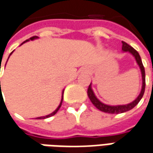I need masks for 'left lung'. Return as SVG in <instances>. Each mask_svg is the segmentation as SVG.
<instances>
[{
    "mask_svg": "<svg viewBox=\"0 0 153 153\" xmlns=\"http://www.w3.org/2000/svg\"><path fill=\"white\" fill-rule=\"evenodd\" d=\"M122 50L125 51V52H129L131 53V54L133 55L135 57V59L137 62L139 67L141 68V71H142V91L140 94L138 95V97L133 102L130 103L128 105H116V106H113V105H105V104H103L102 102H100L99 100L98 99L95 97L93 90L91 89V84L89 85V88H88V91H87V94H88V96L90 98V101L92 102V104L94 105V106L96 107L98 110L101 111L103 112H105V113H110V114H119V113H123V112L128 111L130 110H131L132 108L136 106L137 105L139 101L142 100V96L144 94V92H145V87H146V76H145V68H144V66L142 64V59H141V57L138 53V52L136 49H134L131 46H130L129 44H127L126 42L122 41Z\"/></svg>",
    "mask_w": 153,
    "mask_h": 153,
    "instance_id": "left-lung-1",
    "label": "left lung"
}]
</instances>
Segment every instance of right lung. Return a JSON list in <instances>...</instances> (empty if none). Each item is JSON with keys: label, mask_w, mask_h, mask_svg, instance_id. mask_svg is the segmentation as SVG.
<instances>
[{"label": "right lung", "mask_w": 153, "mask_h": 153, "mask_svg": "<svg viewBox=\"0 0 153 153\" xmlns=\"http://www.w3.org/2000/svg\"><path fill=\"white\" fill-rule=\"evenodd\" d=\"M37 36H33V37H30V38H29V39H27V40H26V41L23 42H22V44H23L24 42H26L29 41V40H33V39H35V38H37ZM11 53H12V52H11ZM11 54H10V55H11ZM0 87H1V82H0ZM63 96H62V100H61V102H60V105H59V107H58V108H57V109L55 110L53 112V113H51L50 115H48V116H42V117H37V119H45V118H48V117H50V116H54L55 114H56V113L58 112V111H59V108L61 107V105H62V102H63Z\"/></svg>", "instance_id": "right-lung-1"}]
</instances>
